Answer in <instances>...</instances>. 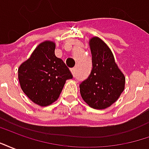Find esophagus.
Masks as SVG:
<instances>
[{
  "label": "esophagus",
  "mask_w": 149,
  "mask_h": 149,
  "mask_svg": "<svg viewBox=\"0 0 149 149\" xmlns=\"http://www.w3.org/2000/svg\"><path fill=\"white\" fill-rule=\"evenodd\" d=\"M71 72L72 74V76H75V74H76V68H71Z\"/></svg>",
  "instance_id": "1"
}]
</instances>
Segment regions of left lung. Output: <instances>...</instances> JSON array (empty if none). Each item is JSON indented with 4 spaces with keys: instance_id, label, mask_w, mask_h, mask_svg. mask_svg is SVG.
I'll use <instances>...</instances> for the list:
<instances>
[{
    "instance_id": "obj_1",
    "label": "left lung",
    "mask_w": 149,
    "mask_h": 149,
    "mask_svg": "<svg viewBox=\"0 0 149 149\" xmlns=\"http://www.w3.org/2000/svg\"><path fill=\"white\" fill-rule=\"evenodd\" d=\"M93 69L80 84L81 97L88 106L105 109L118 100L125 87V77L116 63L112 50L98 37L89 39Z\"/></svg>"
}]
</instances>
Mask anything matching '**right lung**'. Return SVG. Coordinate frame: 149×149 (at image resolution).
Instances as JSON below:
<instances>
[{
    "label": "right lung",
    "mask_w": 149,
    "mask_h": 149,
    "mask_svg": "<svg viewBox=\"0 0 149 149\" xmlns=\"http://www.w3.org/2000/svg\"><path fill=\"white\" fill-rule=\"evenodd\" d=\"M56 43H40L25 61L18 68V80L24 93L41 107L58 99L65 82L72 78L61 59L55 55Z\"/></svg>",
    "instance_id": "1"
}]
</instances>
